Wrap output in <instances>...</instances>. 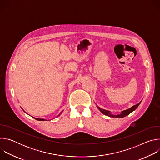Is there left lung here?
<instances>
[{
	"mask_svg": "<svg viewBox=\"0 0 160 160\" xmlns=\"http://www.w3.org/2000/svg\"><path fill=\"white\" fill-rule=\"evenodd\" d=\"M140 103H141V102H140L139 103H138V104L133 106H132V108H130V109L122 111V113L120 114V115H111V114L110 113L109 111H107V110L102 109L100 108L99 107H98V109L101 111V112L102 113H103L104 115H107V116H109V117H112V118H123V117H125L127 116L128 115H129V114H130V112H132L133 111H134L137 108H138V107L139 106V105L140 104Z\"/></svg>",
	"mask_w": 160,
	"mask_h": 160,
	"instance_id": "left-lung-1",
	"label": "left lung"
}]
</instances>
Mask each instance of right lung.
<instances>
[{
    "instance_id": "right-lung-1",
    "label": "right lung",
    "mask_w": 160,
    "mask_h": 160,
    "mask_svg": "<svg viewBox=\"0 0 160 160\" xmlns=\"http://www.w3.org/2000/svg\"><path fill=\"white\" fill-rule=\"evenodd\" d=\"M35 119H36V120H39V121H44L45 120L44 119H40V118H35Z\"/></svg>"
}]
</instances>
